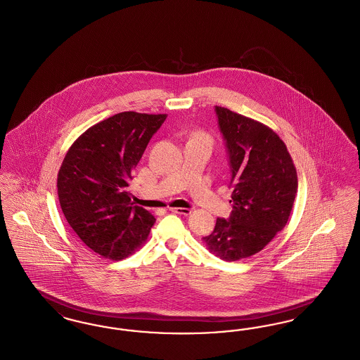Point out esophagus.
Here are the masks:
<instances>
[{"label": "esophagus", "instance_id": "1", "mask_svg": "<svg viewBox=\"0 0 360 360\" xmlns=\"http://www.w3.org/2000/svg\"><path fill=\"white\" fill-rule=\"evenodd\" d=\"M170 210L176 214H182V216H188L191 213V209L187 207H170Z\"/></svg>", "mask_w": 360, "mask_h": 360}]
</instances>
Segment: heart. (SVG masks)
I'll use <instances>...</instances> for the list:
<instances>
[{
    "label": "heart",
    "instance_id": "1",
    "mask_svg": "<svg viewBox=\"0 0 360 360\" xmlns=\"http://www.w3.org/2000/svg\"><path fill=\"white\" fill-rule=\"evenodd\" d=\"M191 139H200V141H205V142L212 144L210 135H207V134H205V132H197V134H194Z\"/></svg>",
    "mask_w": 360,
    "mask_h": 360
}]
</instances>
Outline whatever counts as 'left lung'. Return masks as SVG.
<instances>
[{
	"mask_svg": "<svg viewBox=\"0 0 360 360\" xmlns=\"http://www.w3.org/2000/svg\"><path fill=\"white\" fill-rule=\"evenodd\" d=\"M229 154L233 210L217 218L203 243L225 261L250 257L287 225L297 193V173L287 146L268 126L216 105Z\"/></svg>",
	"mask_w": 360,
	"mask_h": 360,
	"instance_id": "obj_1",
	"label": "left lung"
}]
</instances>
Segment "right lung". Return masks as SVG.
I'll return each instance as SVG.
<instances>
[{
    "label": "right lung",
    "instance_id": "add662e5",
    "mask_svg": "<svg viewBox=\"0 0 360 360\" xmlns=\"http://www.w3.org/2000/svg\"><path fill=\"white\" fill-rule=\"evenodd\" d=\"M166 117L127 111L101 120L73 142L61 163V210L79 238L104 259L129 257L155 222L150 212L134 206L127 186Z\"/></svg>",
    "mask_w": 360,
    "mask_h": 360
}]
</instances>
